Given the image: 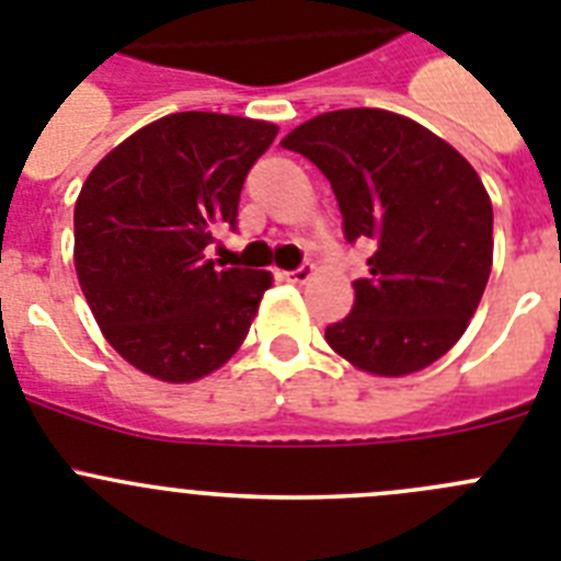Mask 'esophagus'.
<instances>
[{
  "mask_svg": "<svg viewBox=\"0 0 561 561\" xmlns=\"http://www.w3.org/2000/svg\"><path fill=\"white\" fill-rule=\"evenodd\" d=\"M284 277L289 280V284H306V280H311V277H314V266L311 264L297 266L295 272H284Z\"/></svg>",
  "mask_w": 561,
  "mask_h": 561,
  "instance_id": "esophagus-1",
  "label": "esophagus"
}]
</instances>
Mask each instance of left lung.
Listing matches in <instances>:
<instances>
[{"mask_svg":"<svg viewBox=\"0 0 561 561\" xmlns=\"http://www.w3.org/2000/svg\"><path fill=\"white\" fill-rule=\"evenodd\" d=\"M331 182L351 244L374 241L354 309L325 342L356 370L410 376L447 354L492 272V199L438 134L388 108H340L280 140Z\"/></svg>","mask_w":561,"mask_h":561,"instance_id":"8db88e82","label":"left lung"}]
</instances>
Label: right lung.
I'll return each instance as SVG.
<instances>
[{"label": "right lung", "instance_id": "1", "mask_svg": "<svg viewBox=\"0 0 561 561\" xmlns=\"http://www.w3.org/2000/svg\"><path fill=\"white\" fill-rule=\"evenodd\" d=\"M275 123L176 112L103 157L76 202V272L103 336L171 385L219 370L244 342L272 272L213 266V230L236 227L247 173Z\"/></svg>", "mask_w": 561, "mask_h": 561}]
</instances>
